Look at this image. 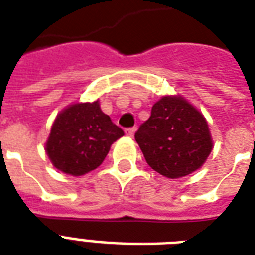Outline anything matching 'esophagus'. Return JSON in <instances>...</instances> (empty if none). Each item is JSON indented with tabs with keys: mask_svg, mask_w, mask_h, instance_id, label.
<instances>
[{
	"mask_svg": "<svg viewBox=\"0 0 255 255\" xmlns=\"http://www.w3.org/2000/svg\"><path fill=\"white\" fill-rule=\"evenodd\" d=\"M135 128H129V129H126L125 130V134L126 135H129V137H133L134 133H135Z\"/></svg>",
	"mask_w": 255,
	"mask_h": 255,
	"instance_id": "34e87169",
	"label": "esophagus"
}]
</instances>
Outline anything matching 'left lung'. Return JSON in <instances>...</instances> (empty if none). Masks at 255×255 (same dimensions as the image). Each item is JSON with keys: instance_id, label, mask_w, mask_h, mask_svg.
I'll return each instance as SVG.
<instances>
[{"instance_id": "obj_1", "label": "left lung", "mask_w": 255, "mask_h": 255, "mask_svg": "<svg viewBox=\"0 0 255 255\" xmlns=\"http://www.w3.org/2000/svg\"><path fill=\"white\" fill-rule=\"evenodd\" d=\"M134 137L147 165L171 179L199 169L213 149L208 122L181 96L155 102Z\"/></svg>"}]
</instances>
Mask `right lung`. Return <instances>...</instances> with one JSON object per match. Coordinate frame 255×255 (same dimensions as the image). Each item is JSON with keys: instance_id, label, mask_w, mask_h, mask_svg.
<instances>
[{"instance_id": "1", "label": "right lung", "mask_w": 255, "mask_h": 255, "mask_svg": "<svg viewBox=\"0 0 255 255\" xmlns=\"http://www.w3.org/2000/svg\"><path fill=\"white\" fill-rule=\"evenodd\" d=\"M124 135L100 108L98 101L68 106L53 124L46 153L65 174L84 175L104 162L110 146Z\"/></svg>"}]
</instances>
